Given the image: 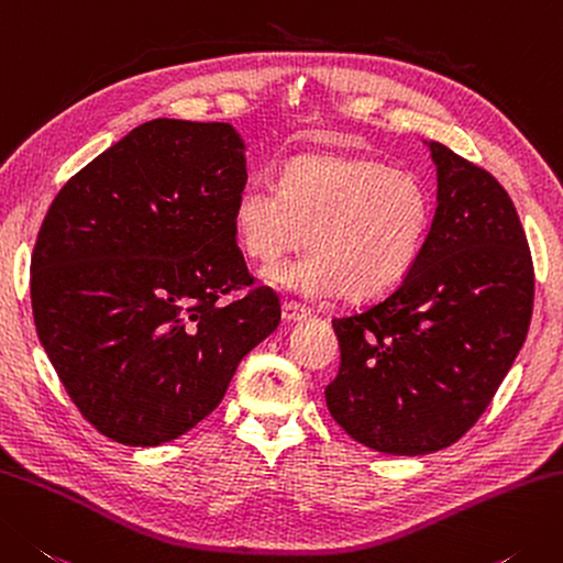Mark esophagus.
<instances>
[{
	"mask_svg": "<svg viewBox=\"0 0 563 563\" xmlns=\"http://www.w3.org/2000/svg\"><path fill=\"white\" fill-rule=\"evenodd\" d=\"M310 317V312L305 310V307L295 305V302H283V319L288 324H295V322H302V319Z\"/></svg>",
	"mask_w": 563,
	"mask_h": 563,
	"instance_id": "1",
	"label": "esophagus"
}]
</instances>
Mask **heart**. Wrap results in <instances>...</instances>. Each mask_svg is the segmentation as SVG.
<instances>
[{
  "label": "heart",
  "instance_id": "obj_1",
  "mask_svg": "<svg viewBox=\"0 0 563 563\" xmlns=\"http://www.w3.org/2000/svg\"><path fill=\"white\" fill-rule=\"evenodd\" d=\"M429 224L427 187L371 158H295L278 187L251 183L234 205L239 246L263 266L307 241L310 256L266 271L271 283L302 297L393 292L420 258Z\"/></svg>",
  "mask_w": 563,
  "mask_h": 563
}]
</instances>
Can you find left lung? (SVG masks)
I'll use <instances>...</instances> for the list:
<instances>
[{
    "mask_svg": "<svg viewBox=\"0 0 563 563\" xmlns=\"http://www.w3.org/2000/svg\"><path fill=\"white\" fill-rule=\"evenodd\" d=\"M437 212L410 275L332 322L341 366L327 407L356 442L420 456L476 424L525 344L534 268L525 229L488 170L429 141Z\"/></svg>",
    "mask_w": 563,
    "mask_h": 563,
    "instance_id": "8db88e82",
    "label": "left lung"
}]
</instances>
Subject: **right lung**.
I'll return each instance as SVG.
<instances>
[{"mask_svg": "<svg viewBox=\"0 0 563 563\" xmlns=\"http://www.w3.org/2000/svg\"><path fill=\"white\" fill-rule=\"evenodd\" d=\"M246 146L222 121L153 119L55 195L31 256L43 349L77 410L126 446L200 424L280 302L253 285L234 205ZM234 289L245 295L224 303Z\"/></svg>", "mask_w": 563, "mask_h": 563, "instance_id": "1", "label": "right lung"}]
</instances>
